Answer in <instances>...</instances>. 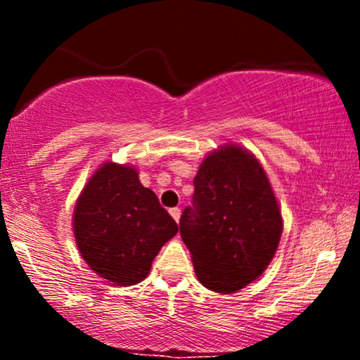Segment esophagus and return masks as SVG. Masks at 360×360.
I'll return each mask as SVG.
<instances>
[{"instance_id": "esophagus-1", "label": "esophagus", "mask_w": 360, "mask_h": 360, "mask_svg": "<svg viewBox=\"0 0 360 360\" xmlns=\"http://www.w3.org/2000/svg\"><path fill=\"white\" fill-rule=\"evenodd\" d=\"M169 213H171V217L174 218L177 223H179V218H181V210L179 208H171V210H169Z\"/></svg>"}]
</instances>
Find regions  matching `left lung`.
<instances>
[{
  "instance_id": "8db88e82",
  "label": "left lung",
  "mask_w": 360,
  "mask_h": 360,
  "mask_svg": "<svg viewBox=\"0 0 360 360\" xmlns=\"http://www.w3.org/2000/svg\"><path fill=\"white\" fill-rule=\"evenodd\" d=\"M179 226L200 283L230 295L269 266L283 218L259 160L240 147L226 146L200 166L193 206L181 214Z\"/></svg>"
}]
</instances>
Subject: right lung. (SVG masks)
<instances>
[{"instance_id":"add662e5","label":"right lung","mask_w":360,"mask_h":360,"mask_svg":"<svg viewBox=\"0 0 360 360\" xmlns=\"http://www.w3.org/2000/svg\"><path fill=\"white\" fill-rule=\"evenodd\" d=\"M177 223L155 193L143 188L134 167L106 162L94 172L74 210L77 249L88 266L118 286L148 274Z\"/></svg>"}]
</instances>
